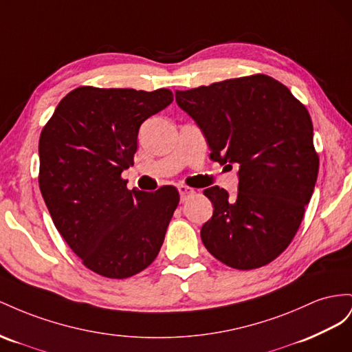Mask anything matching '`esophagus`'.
<instances>
[{"label":"esophagus","instance_id":"esophagus-1","mask_svg":"<svg viewBox=\"0 0 352 352\" xmlns=\"http://www.w3.org/2000/svg\"><path fill=\"white\" fill-rule=\"evenodd\" d=\"M178 192H179V197L184 202L190 196H193L196 193V190L192 187H187V186H178Z\"/></svg>","mask_w":352,"mask_h":352}]
</instances>
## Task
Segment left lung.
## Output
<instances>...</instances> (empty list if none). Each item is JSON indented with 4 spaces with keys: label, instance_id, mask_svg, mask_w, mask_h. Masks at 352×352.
I'll return each mask as SVG.
<instances>
[{
    "label": "left lung",
    "instance_id": "obj_1",
    "mask_svg": "<svg viewBox=\"0 0 352 352\" xmlns=\"http://www.w3.org/2000/svg\"><path fill=\"white\" fill-rule=\"evenodd\" d=\"M221 165H239L237 195L218 186L204 195L212 218L200 237L210 255L237 270L263 267L292 242L318 174L313 122L289 88L267 75L175 91Z\"/></svg>",
    "mask_w": 352,
    "mask_h": 352
}]
</instances>
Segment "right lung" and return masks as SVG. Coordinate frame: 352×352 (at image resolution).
I'll return each mask as SVG.
<instances>
[{"instance_id":"right-lung-1","label":"right lung","mask_w":352,"mask_h":352,"mask_svg":"<svg viewBox=\"0 0 352 352\" xmlns=\"http://www.w3.org/2000/svg\"><path fill=\"white\" fill-rule=\"evenodd\" d=\"M166 88L79 87L39 137V188L58 233L94 273L126 278L157 256L179 195L128 190L140 125L173 103Z\"/></svg>"}]
</instances>
